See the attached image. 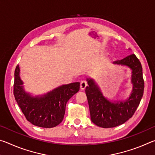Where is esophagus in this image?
Returning <instances> with one entry per match:
<instances>
[{
  "instance_id": "esophagus-1",
  "label": "esophagus",
  "mask_w": 155,
  "mask_h": 155,
  "mask_svg": "<svg viewBox=\"0 0 155 155\" xmlns=\"http://www.w3.org/2000/svg\"><path fill=\"white\" fill-rule=\"evenodd\" d=\"M87 86V82L85 80L81 81V85H80V87L81 90H85L86 87Z\"/></svg>"
}]
</instances>
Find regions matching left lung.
<instances>
[{
  "label": "left lung",
  "mask_w": 155,
  "mask_h": 155,
  "mask_svg": "<svg viewBox=\"0 0 155 155\" xmlns=\"http://www.w3.org/2000/svg\"><path fill=\"white\" fill-rule=\"evenodd\" d=\"M124 65L132 70L131 82L133 85L129 98L124 101L112 103L107 100L92 79H87L88 86L85 88L91 120L102 128H112L124 124L129 120L140 103L144 90L142 67L135 54L114 62Z\"/></svg>",
  "instance_id": "left-lung-1"
}]
</instances>
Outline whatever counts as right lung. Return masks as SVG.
<instances>
[{
    "label": "right lung",
    "mask_w": 155,
    "mask_h": 155,
    "mask_svg": "<svg viewBox=\"0 0 155 155\" xmlns=\"http://www.w3.org/2000/svg\"><path fill=\"white\" fill-rule=\"evenodd\" d=\"M17 65L14 72V95L18 106L28 122L43 128H52L64 119L65 106L80 88L78 82L64 85L41 97H32L25 92Z\"/></svg>",
    "instance_id": "1"
}]
</instances>
